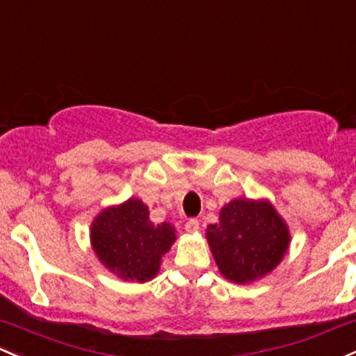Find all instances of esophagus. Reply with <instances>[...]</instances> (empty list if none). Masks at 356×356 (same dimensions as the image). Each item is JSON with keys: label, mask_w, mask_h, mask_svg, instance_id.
<instances>
[{"label": "esophagus", "mask_w": 356, "mask_h": 356, "mask_svg": "<svg viewBox=\"0 0 356 356\" xmlns=\"http://www.w3.org/2000/svg\"><path fill=\"white\" fill-rule=\"evenodd\" d=\"M186 232L187 233H197L199 232V220H189L186 222Z\"/></svg>", "instance_id": "34e87169"}]
</instances>
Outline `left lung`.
<instances>
[{"label":"left lung","mask_w":356,"mask_h":356,"mask_svg":"<svg viewBox=\"0 0 356 356\" xmlns=\"http://www.w3.org/2000/svg\"><path fill=\"white\" fill-rule=\"evenodd\" d=\"M206 238L218 270L232 282L252 284L279 267L291 245L286 220L268 199L236 197L220 211Z\"/></svg>","instance_id":"1"}]
</instances>
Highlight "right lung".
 I'll return each mask as SVG.
<instances>
[{
	"label": "right lung",
	"instance_id": "add662e5",
	"mask_svg": "<svg viewBox=\"0 0 356 356\" xmlns=\"http://www.w3.org/2000/svg\"><path fill=\"white\" fill-rule=\"evenodd\" d=\"M92 252L101 265L124 282H148L162 265V257L177 240L170 222L150 221L142 199L130 197L108 206L95 216L89 229Z\"/></svg>",
	"mask_w": 356,
	"mask_h": 356
}]
</instances>
